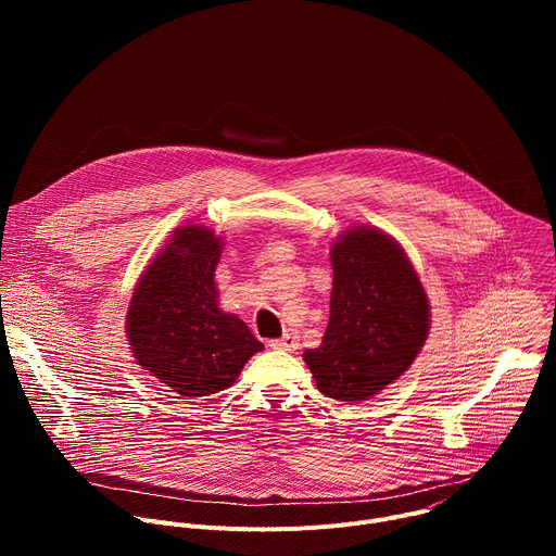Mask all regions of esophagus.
<instances>
[{"instance_id":"obj_1","label":"esophagus","mask_w":556,"mask_h":556,"mask_svg":"<svg viewBox=\"0 0 556 556\" xmlns=\"http://www.w3.org/2000/svg\"><path fill=\"white\" fill-rule=\"evenodd\" d=\"M270 350H279V352H294L299 348V337L294 332H288L283 339H275L268 343Z\"/></svg>"}]
</instances>
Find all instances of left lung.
Listing matches in <instances>:
<instances>
[{"instance_id": "left-lung-1", "label": "left lung", "mask_w": 556, "mask_h": 556, "mask_svg": "<svg viewBox=\"0 0 556 556\" xmlns=\"http://www.w3.org/2000/svg\"><path fill=\"white\" fill-rule=\"evenodd\" d=\"M330 260V321L321 345L305 350L303 361L321 393L358 403L412 367L431 328V307L403 247L376 226L345 230Z\"/></svg>"}]
</instances>
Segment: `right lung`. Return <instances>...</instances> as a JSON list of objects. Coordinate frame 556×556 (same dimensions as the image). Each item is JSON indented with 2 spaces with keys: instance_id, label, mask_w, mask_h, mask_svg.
<instances>
[{
  "instance_id": "obj_1",
  "label": "right lung",
  "mask_w": 556,
  "mask_h": 556,
  "mask_svg": "<svg viewBox=\"0 0 556 556\" xmlns=\"http://www.w3.org/2000/svg\"><path fill=\"white\" fill-rule=\"evenodd\" d=\"M222 237L206 226L176 228L140 275L125 332L136 363L185 399L235 382L264 345L240 316L217 305Z\"/></svg>"
}]
</instances>
